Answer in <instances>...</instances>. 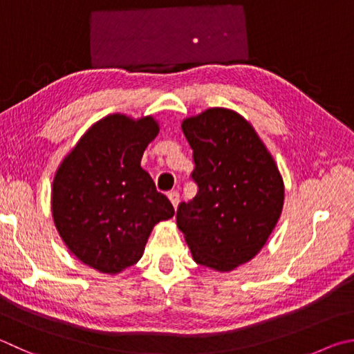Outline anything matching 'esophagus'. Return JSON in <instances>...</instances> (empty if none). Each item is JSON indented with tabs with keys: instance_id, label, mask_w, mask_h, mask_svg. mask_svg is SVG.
<instances>
[{
	"instance_id": "1",
	"label": "esophagus",
	"mask_w": 354,
	"mask_h": 354,
	"mask_svg": "<svg viewBox=\"0 0 354 354\" xmlns=\"http://www.w3.org/2000/svg\"><path fill=\"white\" fill-rule=\"evenodd\" d=\"M169 199H170V203L173 205V209L176 210L178 209V203H179V194H178V192H170Z\"/></svg>"
}]
</instances>
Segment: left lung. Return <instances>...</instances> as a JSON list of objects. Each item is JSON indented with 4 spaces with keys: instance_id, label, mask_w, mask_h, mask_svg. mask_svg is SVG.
<instances>
[{
    "instance_id": "8db88e82",
    "label": "left lung",
    "mask_w": 354,
    "mask_h": 354,
    "mask_svg": "<svg viewBox=\"0 0 354 354\" xmlns=\"http://www.w3.org/2000/svg\"><path fill=\"white\" fill-rule=\"evenodd\" d=\"M194 150L198 194L181 203L176 224L198 265L234 271L260 252L277 224L285 184L254 127L229 108L183 120Z\"/></svg>"
}]
</instances>
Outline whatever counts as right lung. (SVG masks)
I'll use <instances>...</instances> for the list:
<instances>
[{"label": "right lung", "mask_w": 354, "mask_h": 354, "mask_svg": "<svg viewBox=\"0 0 354 354\" xmlns=\"http://www.w3.org/2000/svg\"><path fill=\"white\" fill-rule=\"evenodd\" d=\"M158 133L153 115L108 114L88 128L55 171V227L71 252L102 274L136 265L153 227L175 215L140 167Z\"/></svg>", "instance_id": "add662e5"}]
</instances>
